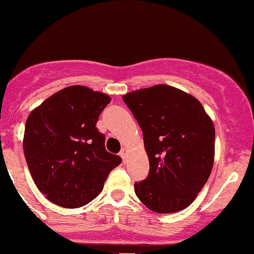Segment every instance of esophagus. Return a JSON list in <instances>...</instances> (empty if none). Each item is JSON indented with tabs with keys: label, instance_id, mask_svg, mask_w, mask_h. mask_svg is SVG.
<instances>
[{
	"label": "esophagus",
	"instance_id": "esophagus-1",
	"mask_svg": "<svg viewBox=\"0 0 254 254\" xmlns=\"http://www.w3.org/2000/svg\"><path fill=\"white\" fill-rule=\"evenodd\" d=\"M127 153H129V149H127V148H123V149H122L121 156H122V159H123V161H125V159H127Z\"/></svg>",
	"mask_w": 254,
	"mask_h": 254
}]
</instances>
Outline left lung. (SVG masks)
Masks as SVG:
<instances>
[{"instance_id":"left-lung-1","label":"left lung","mask_w":254,"mask_h":254,"mask_svg":"<svg viewBox=\"0 0 254 254\" xmlns=\"http://www.w3.org/2000/svg\"><path fill=\"white\" fill-rule=\"evenodd\" d=\"M143 132L147 179L135 184L138 199L159 214L188 208L208 182L215 156V127L189 93L156 84L123 95Z\"/></svg>"}]
</instances>
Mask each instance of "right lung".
Segmentation results:
<instances>
[{
	"mask_svg": "<svg viewBox=\"0 0 254 254\" xmlns=\"http://www.w3.org/2000/svg\"><path fill=\"white\" fill-rule=\"evenodd\" d=\"M111 98L84 86L58 90L28 116L24 153L38 190L63 208H80L100 193L122 162L97 129Z\"/></svg>",
	"mask_w": 254,
	"mask_h": 254,
	"instance_id": "right-lung-1",
	"label": "right lung"
}]
</instances>
